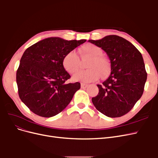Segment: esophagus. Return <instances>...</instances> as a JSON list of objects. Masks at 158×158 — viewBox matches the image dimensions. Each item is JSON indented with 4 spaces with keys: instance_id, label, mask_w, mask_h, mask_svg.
<instances>
[{
    "instance_id": "1",
    "label": "esophagus",
    "mask_w": 158,
    "mask_h": 158,
    "mask_svg": "<svg viewBox=\"0 0 158 158\" xmlns=\"http://www.w3.org/2000/svg\"><path fill=\"white\" fill-rule=\"evenodd\" d=\"M80 85H81V88H86L88 86V84H84V83H81Z\"/></svg>"
}]
</instances>
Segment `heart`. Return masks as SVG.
Returning <instances> with one entry per match:
<instances>
[{"mask_svg": "<svg viewBox=\"0 0 158 158\" xmlns=\"http://www.w3.org/2000/svg\"><path fill=\"white\" fill-rule=\"evenodd\" d=\"M82 56L89 57L86 65L88 69L80 71L73 76L74 81H80L88 83L96 81L100 75L102 78H106L111 70L109 61L102 56V50L100 47L92 45L85 44L80 49ZM64 69L70 74H74L80 69V59L74 51H70L66 54L63 59Z\"/></svg>", "mask_w": 158, "mask_h": 158, "instance_id": "b5f03b06", "label": "heart"}]
</instances>
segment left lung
I'll return each mask as SVG.
<instances>
[{"instance_id":"1","label":"left lung","mask_w":158,"mask_h":158,"mask_svg":"<svg viewBox=\"0 0 158 158\" xmlns=\"http://www.w3.org/2000/svg\"><path fill=\"white\" fill-rule=\"evenodd\" d=\"M106 52L111 74L92 101L99 112L109 117H120L135 106L144 92L147 73L142 54L131 42L118 35L89 40Z\"/></svg>"}]
</instances>
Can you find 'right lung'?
I'll use <instances>...</instances> for the list:
<instances>
[{
    "instance_id": "obj_1",
    "label": "right lung",
    "mask_w": 158,
    "mask_h": 158,
    "mask_svg": "<svg viewBox=\"0 0 158 158\" xmlns=\"http://www.w3.org/2000/svg\"><path fill=\"white\" fill-rule=\"evenodd\" d=\"M85 41L49 37L23 52L16 72L18 95L33 113L51 117L69 104L80 84L66 83L70 75L63 67V59Z\"/></svg>"
}]
</instances>
